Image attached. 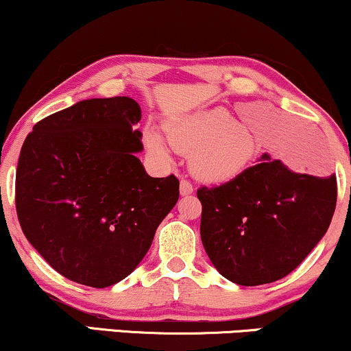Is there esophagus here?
<instances>
[{
  "label": "esophagus",
  "instance_id": "1",
  "mask_svg": "<svg viewBox=\"0 0 351 351\" xmlns=\"http://www.w3.org/2000/svg\"><path fill=\"white\" fill-rule=\"evenodd\" d=\"M190 193H193V187L189 180H180V195L187 197Z\"/></svg>",
  "mask_w": 351,
  "mask_h": 351
}]
</instances>
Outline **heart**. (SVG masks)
<instances>
[{
    "label": "heart",
    "instance_id": "obj_1",
    "mask_svg": "<svg viewBox=\"0 0 351 351\" xmlns=\"http://www.w3.org/2000/svg\"><path fill=\"white\" fill-rule=\"evenodd\" d=\"M172 148L190 156V171L198 180L221 185L239 179L258 153L257 141L245 123L226 109L195 112L166 125ZM143 143L154 158L169 161V148L153 127L145 128Z\"/></svg>",
    "mask_w": 351,
    "mask_h": 351
}]
</instances>
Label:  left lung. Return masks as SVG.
Segmentation results:
<instances>
[{"label":"left lung","instance_id":"1","mask_svg":"<svg viewBox=\"0 0 351 351\" xmlns=\"http://www.w3.org/2000/svg\"><path fill=\"white\" fill-rule=\"evenodd\" d=\"M200 236L216 270L257 287L291 274L330 226L337 179L296 174L263 153L229 184L197 192Z\"/></svg>","mask_w":351,"mask_h":351}]
</instances>
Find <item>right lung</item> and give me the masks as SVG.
<instances>
[{"instance_id": "1", "label": "right lung", "mask_w": 351, "mask_h": 351, "mask_svg": "<svg viewBox=\"0 0 351 351\" xmlns=\"http://www.w3.org/2000/svg\"><path fill=\"white\" fill-rule=\"evenodd\" d=\"M140 120L130 97L86 99L25 138L17 218L34 249L68 280L107 288L128 276L179 200V180L148 176L136 158Z\"/></svg>"}]
</instances>
